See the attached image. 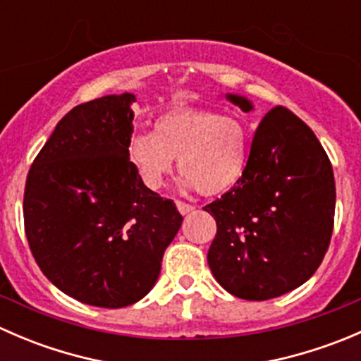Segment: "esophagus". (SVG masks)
Listing matches in <instances>:
<instances>
[{"mask_svg": "<svg viewBox=\"0 0 361 361\" xmlns=\"http://www.w3.org/2000/svg\"><path fill=\"white\" fill-rule=\"evenodd\" d=\"M176 207H178V211H180L181 214H188V213H192V211L195 209V207L192 206V204L181 202V201H176Z\"/></svg>", "mask_w": 361, "mask_h": 361, "instance_id": "esophagus-1", "label": "esophagus"}]
</instances>
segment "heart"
<instances>
[{"instance_id": "heart-1", "label": "heart", "mask_w": 361, "mask_h": 361, "mask_svg": "<svg viewBox=\"0 0 361 361\" xmlns=\"http://www.w3.org/2000/svg\"><path fill=\"white\" fill-rule=\"evenodd\" d=\"M129 159L145 185L162 187L178 159L181 185L202 195L231 190L245 174L248 133L241 120L204 108H173L155 118L152 134H134Z\"/></svg>"}]
</instances>
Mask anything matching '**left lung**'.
Wrapping results in <instances>:
<instances>
[{"mask_svg":"<svg viewBox=\"0 0 361 361\" xmlns=\"http://www.w3.org/2000/svg\"><path fill=\"white\" fill-rule=\"evenodd\" d=\"M225 99L245 113L255 110L246 96ZM204 211L216 220L207 264L221 288L245 300L279 297L304 285L329 250L332 164L314 133L276 106L255 133L241 180Z\"/></svg>","mask_w":361,"mask_h":361,"instance_id":"8db88e82","label":"left lung"}]
</instances>
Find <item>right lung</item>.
<instances>
[{"label":"right lung","instance_id":"right-lung-1","mask_svg":"<svg viewBox=\"0 0 361 361\" xmlns=\"http://www.w3.org/2000/svg\"><path fill=\"white\" fill-rule=\"evenodd\" d=\"M134 101L130 92L110 94L73 108L25 181L36 264L61 292L96 307H126L150 292L183 221L130 162Z\"/></svg>","mask_w":361,"mask_h":361}]
</instances>
